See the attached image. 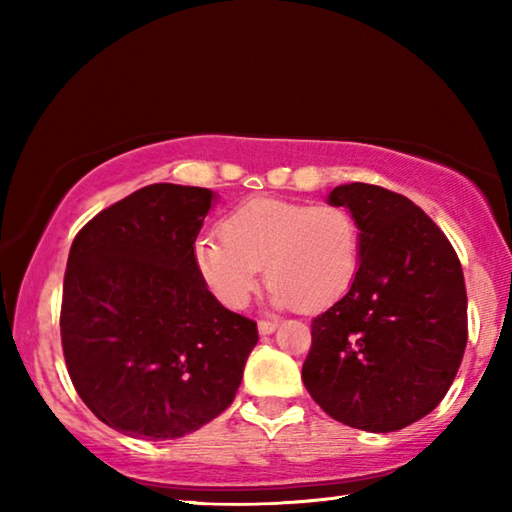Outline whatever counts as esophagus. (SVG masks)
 <instances>
[{
  "instance_id": "1",
  "label": "esophagus",
  "mask_w": 512,
  "mask_h": 512,
  "mask_svg": "<svg viewBox=\"0 0 512 512\" xmlns=\"http://www.w3.org/2000/svg\"><path fill=\"white\" fill-rule=\"evenodd\" d=\"M275 327H277V323H273V320H259L257 323V329H259V334H273L275 332Z\"/></svg>"
}]
</instances>
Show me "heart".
<instances>
[{
  "label": "heart",
  "mask_w": 512,
  "mask_h": 512,
  "mask_svg": "<svg viewBox=\"0 0 512 512\" xmlns=\"http://www.w3.org/2000/svg\"><path fill=\"white\" fill-rule=\"evenodd\" d=\"M219 232L196 239L194 264L228 309L248 305L262 266L275 305L300 311L332 305L359 271V223L341 205L250 198L223 216Z\"/></svg>",
  "instance_id": "heart-1"
}]
</instances>
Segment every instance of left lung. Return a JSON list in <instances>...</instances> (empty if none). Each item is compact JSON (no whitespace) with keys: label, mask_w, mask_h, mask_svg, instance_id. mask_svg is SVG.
Returning a JSON list of instances; mask_svg holds the SVG:
<instances>
[{"label":"left lung","mask_w":512,"mask_h":512,"mask_svg":"<svg viewBox=\"0 0 512 512\" xmlns=\"http://www.w3.org/2000/svg\"><path fill=\"white\" fill-rule=\"evenodd\" d=\"M359 223L352 287L311 320L302 381L348 427L388 433L431 413L467 345L463 268L443 230L391 189L352 183L329 194Z\"/></svg>","instance_id":"left-lung-1"}]
</instances>
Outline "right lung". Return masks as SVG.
Masks as SVG:
<instances>
[{"label": "right lung", "mask_w": 512, "mask_h": 512, "mask_svg": "<svg viewBox=\"0 0 512 512\" xmlns=\"http://www.w3.org/2000/svg\"><path fill=\"white\" fill-rule=\"evenodd\" d=\"M214 194L149 185L106 207L69 248L60 341L85 406L119 433L171 440L232 404L257 323L225 309L194 264Z\"/></svg>", "instance_id": "obj_1"}]
</instances>
